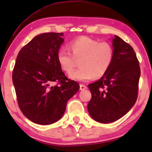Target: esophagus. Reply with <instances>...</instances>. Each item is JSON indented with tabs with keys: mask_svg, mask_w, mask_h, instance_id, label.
I'll return each mask as SVG.
<instances>
[{
	"mask_svg": "<svg viewBox=\"0 0 152 152\" xmlns=\"http://www.w3.org/2000/svg\"><path fill=\"white\" fill-rule=\"evenodd\" d=\"M80 88L81 91H83V90H84V89H86L87 88V87L85 86L84 84H80Z\"/></svg>",
	"mask_w": 152,
	"mask_h": 152,
	"instance_id": "1",
	"label": "esophagus"
}]
</instances>
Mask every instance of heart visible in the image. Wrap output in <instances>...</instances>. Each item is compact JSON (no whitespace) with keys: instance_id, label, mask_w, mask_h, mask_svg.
I'll return each mask as SVG.
<instances>
[{"instance_id":"1","label":"heart","mask_w":152,"mask_h":152,"mask_svg":"<svg viewBox=\"0 0 152 152\" xmlns=\"http://www.w3.org/2000/svg\"><path fill=\"white\" fill-rule=\"evenodd\" d=\"M70 53L61 48L57 60L61 70L70 73L80 60V68L70 73V77L80 82H88L93 77L104 75L113 64L114 48L109 42H99L89 37H82L72 40L68 45Z\"/></svg>"}]
</instances>
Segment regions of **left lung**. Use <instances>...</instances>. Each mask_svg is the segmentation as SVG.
I'll use <instances>...</instances> for the list:
<instances>
[{"label":"left lung","instance_id":"1","mask_svg":"<svg viewBox=\"0 0 152 152\" xmlns=\"http://www.w3.org/2000/svg\"><path fill=\"white\" fill-rule=\"evenodd\" d=\"M114 59L109 70L99 80L88 84L91 99L88 111L101 123L115 122L127 113L136 103L140 68L134 50L115 35Z\"/></svg>","mask_w":152,"mask_h":152}]
</instances>
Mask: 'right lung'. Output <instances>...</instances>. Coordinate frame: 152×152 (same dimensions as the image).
Instances as JSON below:
<instances>
[{
    "instance_id": "obj_1",
    "label": "right lung",
    "mask_w": 152,
    "mask_h": 152,
    "mask_svg": "<svg viewBox=\"0 0 152 152\" xmlns=\"http://www.w3.org/2000/svg\"><path fill=\"white\" fill-rule=\"evenodd\" d=\"M62 36V32H46L34 37L20 49L12 72L20 111L42 125L59 120L68 99L80 89L77 82L66 77L57 62ZM53 82L57 84L51 87Z\"/></svg>"
}]
</instances>
